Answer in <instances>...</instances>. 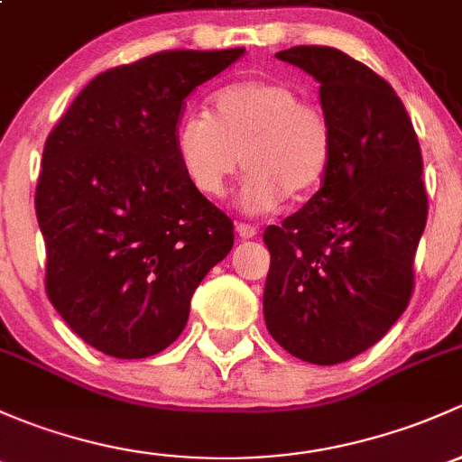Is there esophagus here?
<instances>
[{
  "label": "esophagus",
  "mask_w": 462,
  "mask_h": 462,
  "mask_svg": "<svg viewBox=\"0 0 462 462\" xmlns=\"http://www.w3.org/2000/svg\"><path fill=\"white\" fill-rule=\"evenodd\" d=\"M236 233L242 237V240H251V237H255V226L246 225V222H236Z\"/></svg>",
  "instance_id": "1"
}]
</instances>
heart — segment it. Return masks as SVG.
<instances>
[{
    "instance_id": "1",
    "label": "heart",
    "mask_w": 462,
    "mask_h": 462,
    "mask_svg": "<svg viewBox=\"0 0 462 462\" xmlns=\"http://www.w3.org/2000/svg\"><path fill=\"white\" fill-rule=\"evenodd\" d=\"M213 116L191 113L175 128V149L199 193L222 198L242 164V204L266 213L287 196L307 198L329 173L334 128L320 104L289 79H242L211 99Z\"/></svg>"
}]
</instances>
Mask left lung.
<instances>
[{
    "mask_svg": "<svg viewBox=\"0 0 462 462\" xmlns=\"http://www.w3.org/2000/svg\"><path fill=\"white\" fill-rule=\"evenodd\" d=\"M275 57L320 84L334 160L300 211L266 226L264 322L296 358L337 365L375 345L411 300L427 222L420 144L396 90L369 66L331 46Z\"/></svg>",
    "mask_w": 462,
    "mask_h": 462,
    "instance_id": "1",
    "label": "left lung"
}]
</instances>
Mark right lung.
Wrapping results in <instances>:
<instances>
[{"label": "right lung", "instance_id": "add662e5", "mask_svg": "<svg viewBox=\"0 0 462 462\" xmlns=\"http://www.w3.org/2000/svg\"><path fill=\"white\" fill-rule=\"evenodd\" d=\"M245 55L162 51L90 79L44 144L35 213L46 296L84 342L146 358L175 342L233 222L175 149L184 99Z\"/></svg>", "mask_w": 462, "mask_h": 462}]
</instances>
